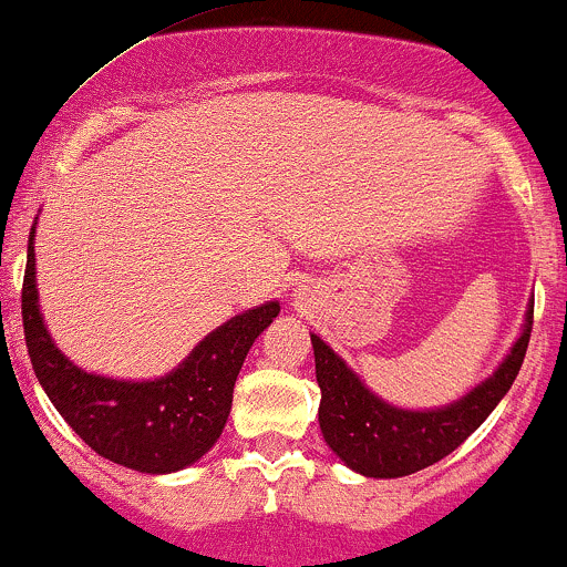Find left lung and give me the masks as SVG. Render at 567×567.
<instances>
[{
  "mask_svg": "<svg viewBox=\"0 0 567 567\" xmlns=\"http://www.w3.org/2000/svg\"><path fill=\"white\" fill-rule=\"evenodd\" d=\"M533 300L527 302L519 338L497 364L460 400L437 408H400L368 389L319 334L310 332L316 381L321 389L319 427L327 446L346 467L368 478H400L435 465L476 432L514 383L525 362Z\"/></svg>",
  "mask_w": 567,
  "mask_h": 567,
  "instance_id": "8db88e82",
  "label": "left lung"
}]
</instances>
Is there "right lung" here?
<instances>
[{
	"instance_id": "add662e5",
	"label": "right lung",
	"mask_w": 567,
	"mask_h": 567,
	"mask_svg": "<svg viewBox=\"0 0 567 567\" xmlns=\"http://www.w3.org/2000/svg\"><path fill=\"white\" fill-rule=\"evenodd\" d=\"M34 235L29 233L21 313L34 375L96 454L148 476L184 471L213 449L233 408L248 349L281 313V302L248 308L205 334L184 362L148 381L89 373L62 354L40 310Z\"/></svg>"
}]
</instances>
